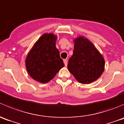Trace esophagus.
Returning a JSON list of instances; mask_svg holds the SVG:
<instances>
[{
    "label": "esophagus",
    "instance_id": "1",
    "mask_svg": "<svg viewBox=\"0 0 124 124\" xmlns=\"http://www.w3.org/2000/svg\"><path fill=\"white\" fill-rule=\"evenodd\" d=\"M64 63L65 66H67V60H64Z\"/></svg>",
    "mask_w": 124,
    "mask_h": 124
}]
</instances>
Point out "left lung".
<instances>
[{"label": "left lung", "mask_w": 124, "mask_h": 124, "mask_svg": "<svg viewBox=\"0 0 124 124\" xmlns=\"http://www.w3.org/2000/svg\"><path fill=\"white\" fill-rule=\"evenodd\" d=\"M73 41V55L67 64L69 71L79 83H92L103 73L105 66L103 57L93 44L84 37H78Z\"/></svg>", "instance_id": "left-lung-1"}]
</instances>
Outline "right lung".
Listing matches in <instances>:
<instances>
[{
    "label": "right lung",
    "mask_w": 124,
    "mask_h": 124,
    "mask_svg": "<svg viewBox=\"0 0 124 124\" xmlns=\"http://www.w3.org/2000/svg\"><path fill=\"white\" fill-rule=\"evenodd\" d=\"M57 39L54 34L45 33L39 38L27 55L26 68L34 80L44 84L48 83L64 66L56 47Z\"/></svg>",
    "instance_id": "obj_1"
}]
</instances>
